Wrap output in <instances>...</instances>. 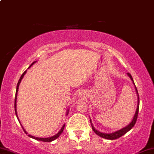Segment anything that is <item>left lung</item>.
Returning a JSON list of instances; mask_svg holds the SVG:
<instances>
[{"label": "left lung", "mask_w": 154, "mask_h": 154, "mask_svg": "<svg viewBox=\"0 0 154 154\" xmlns=\"http://www.w3.org/2000/svg\"><path fill=\"white\" fill-rule=\"evenodd\" d=\"M127 75L129 77H130L131 81L133 82V84L135 87V90H136V92L137 94V97H138V105H137V108H136V112H135V115H134V116H133L132 120H131V122L128 124V125H126L125 127L123 128L120 129V130L114 131V132H112V133H103V132H101V131H99L98 130H97V129H95V128L93 126V125H92L91 119H90V123H91L92 130H93L94 132H95L96 134L97 135V136L101 137V138H105V139H107V140L117 139V138H120V137H121L122 136H123V135H125V133L128 132L129 131L131 130V128L134 126L135 124H136V123L137 118H138V110H139V96H138V90H137L136 85H135V83H134V82H133L132 76H131V74H129V73H127Z\"/></svg>", "instance_id": "1"}]
</instances>
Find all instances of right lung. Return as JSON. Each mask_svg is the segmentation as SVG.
I'll use <instances>...</instances> for the list:
<instances>
[{
    "label": "right lung",
    "instance_id": "add662e5",
    "mask_svg": "<svg viewBox=\"0 0 154 154\" xmlns=\"http://www.w3.org/2000/svg\"><path fill=\"white\" fill-rule=\"evenodd\" d=\"M36 61H35V62H33L32 64H31V65L29 66V67L28 68V69H29V68H30L31 66H32V65H34V64L35 63H36ZM26 72H27V70H26V71L24 72L23 74H22V75L21 76V77H20L19 80H18V84H17V86H16V97H15V104H14V107H15V112H16V117H17L18 120V121H19V123H21V122H20L19 119H18V115H17V111H16V108H17V107H16V103H17V102H16V100H17V95H18V88H19V85H20V83H21V79L23 78L24 75H26ZM69 108H68V109H67V110H66V116H67L68 113H69ZM64 126H65V124H64V125H62V128L60 129V131H59V132L57 133V134H55L54 136H51V137H48V138H38V137H36V136H31V135H29V134H28V133L26 132V131H25V129L23 128V127L22 126V125H21V127H22V128H23V130L24 131V132H25L26 133V134H28V136H29V137H30V138H34V139H35V140H40V141H43V142H51V141H53V140H54L55 139H57V138H59V136H60V135L62 134V133L63 131H64Z\"/></svg>",
    "mask_w": 154,
    "mask_h": 154
}]
</instances>
